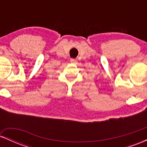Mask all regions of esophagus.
<instances>
[{"instance_id": "obj_1", "label": "esophagus", "mask_w": 147, "mask_h": 147, "mask_svg": "<svg viewBox=\"0 0 147 147\" xmlns=\"http://www.w3.org/2000/svg\"><path fill=\"white\" fill-rule=\"evenodd\" d=\"M77 60L75 59H70V62H71V63H77Z\"/></svg>"}]
</instances>
